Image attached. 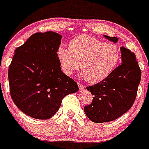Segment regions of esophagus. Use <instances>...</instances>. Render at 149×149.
I'll return each mask as SVG.
<instances>
[{
    "label": "esophagus",
    "instance_id": "1",
    "mask_svg": "<svg viewBox=\"0 0 149 149\" xmlns=\"http://www.w3.org/2000/svg\"><path fill=\"white\" fill-rule=\"evenodd\" d=\"M77 84H78V87H79V89H80V90H84V85H83L82 84H81V83L80 82H78L77 83Z\"/></svg>",
    "mask_w": 149,
    "mask_h": 149
}]
</instances>
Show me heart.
Masks as SVG:
<instances>
[{
	"mask_svg": "<svg viewBox=\"0 0 149 149\" xmlns=\"http://www.w3.org/2000/svg\"><path fill=\"white\" fill-rule=\"evenodd\" d=\"M56 56L65 74L72 75L81 63V70L86 81L96 84L112 73L119 63L121 54L115 45L81 35L69 42L68 48L60 47Z\"/></svg>",
	"mask_w": 149,
	"mask_h": 149,
	"instance_id": "b5f03b06",
	"label": "heart"
}]
</instances>
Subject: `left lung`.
<instances>
[{
    "label": "left lung",
    "mask_w": 149,
    "mask_h": 149,
    "mask_svg": "<svg viewBox=\"0 0 149 149\" xmlns=\"http://www.w3.org/2000/svg\"><path fill=\"white\" fill-rule=\"evenodd\" d=\"M117 42V37L104 36ZM122 64L108 77L98 84L86 87L93 95L92 103L84 107V112L95 123L111 122L131 109L137 94L141 80V70L134 52L121 47Z\"/></svg>",
    "instance_id": "left-lung-1"
}]
</instances>
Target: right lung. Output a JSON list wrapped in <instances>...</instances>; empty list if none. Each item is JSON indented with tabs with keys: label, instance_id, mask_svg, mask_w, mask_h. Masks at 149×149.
Returning <instances> with one entry per match:
<instances>
[{
	"label": "right lung",
	"instance_id": "1",
	"mask_svg": "<svg viewBox=\"0 0 149 149\" xmlns=\"http://www.w3.org/2000/svg\"><path fill=\"white\" fill-rule=\"evenodd\" d=\"M61 38L52 31L33 34L15 49L9 67L12 99L34 119L51 118L62 100L79 89L77 83L61 71L56 56Z\"/></svg>",
	"mask_w": 149,
	"mask_h": 149
}]
</instances>
